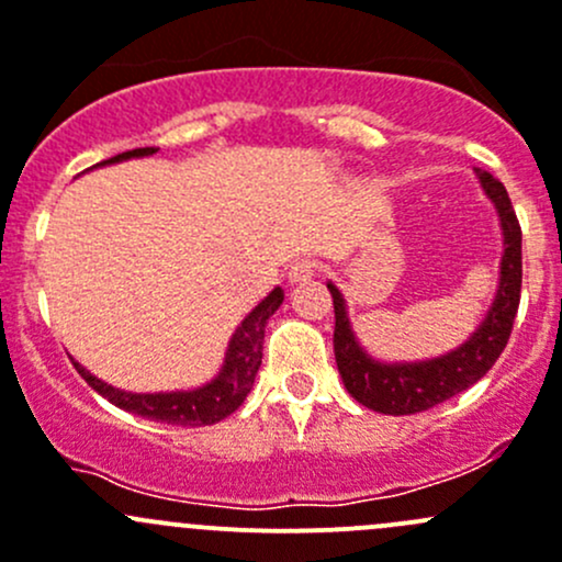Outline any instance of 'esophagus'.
I'll return each mask as SVG.
<instances>
[{
    "mask_svg": "<svg viewBox=\"0 0 562 562\" xmlns=\"http://www.w3.org/2000/svg\"><path fill=\"white\" fill-rule=\"evenodd\" d=\"M314 270H316V265L308 262V259H305V262H297L292 270H289V281H292V283L308 281L311 276H314Z\"/></svg>",
    "mask_w": 562,
    "mask_h": 562,
    "instance_id": "esophagus-1",
    "label": "esophagus"
}]
</instances>
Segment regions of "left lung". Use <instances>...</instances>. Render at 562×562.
<instances>
[{
	"instance_id": "left-lung-1",
	"label": "left lung",
	"mask_w": 562,
	"mask_h": 562,
	"mask_svg": "<svg viewBox=\"0 0 562 562\" xmlns=\"http://www.w3.org/2000/svg\"><path fill=\"white\" fill-rule=\"evenodd\" d=\"M475 171L483 191L499 213L505 251L503 262H499L497 297H494L486 319L470 336V341L442 358L424 360V363H376L358 347L347 311H344V297L333 283H327L333 294V308H336L333 352H336L338 374H341L349 396L374 413L415 415L448 402L451 396L475 385L508 344L521 297V226L516 221L503 182L488 171Z\"/></svg>"
}]
</instances>
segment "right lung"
Listing matches in <instances>:
<instances>
[{
    "mask_svg": "<svg viewBox=\"0 0 562 562\" xmlns=\"http://www.w3.org/2000/svg\"><path fill=\"white\" fill-rule=\"evenodd\" d=\"M155 147H138L127 149V153L114 155V158L103 160V164H114V160L138 158V155H153ZM100 166V164H98ZM283 300V289H273L251 314L243 319L235 336L229 341V352H226V363L221 374L215 376L210 385L199 387L191 393H155V396H142V393H125L116 387L105 385L103 380L92 376L85 366L74 363L76 371L85 376L87 385L98 391L100 396L109 398L114 407L125 409V413L142 415V418L160 420V424L171 426H213L224 420L226 415L235 413L243 402H246L248 391L254 385L259 366H262V341H265V325Z\"/></svg>",
    "mask_w": 562,
    "mask_h": 562,
    "instance_id": "obj_1",
    "label": "right lung"
}]
</instances>
